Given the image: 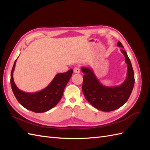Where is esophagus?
<instances>
[{"label":"esophagus","instance_id":"1","mask_svg":"<svg viewBox=\"0 0 150 150\" xmlns=\"http://www.w3.org/2000/svg\"><path fill=\"white\" fill-rule=\"evenodd\" d=\"M74 72H75V73H77V74H78V73H79L80 72V69H79V67H75L74 68Z\"/></svg>","mask_w":150,"mask_h":150}]
</instances>
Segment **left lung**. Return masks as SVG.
Instances as JSON below:
<instances>
[{
  "label": "left lung",
  "instance_id": "1",
  "mask_svg": "<svg viewBox=\"0 0 150 150\" xmlns=\"http://www.w3.org/2000/svg\"><path fill=\"white\" fill-rule=\"evenodd\" d=\"M117 46L124 48L121 42ZM127 64L126 78L121 85L106 86L102 84L95 75L91 68L81 67L84 74L82 89L85 98L92 106L102 111H111L118 109L128 101L134 84V75L132 65L128 54L121 49Z\"/></svg>",
  "mask_w": 150,
  "mask_h": 150
}]
</instances>
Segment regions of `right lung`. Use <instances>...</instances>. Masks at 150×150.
<instances>
[{"instance_id":"obj_1","label":"right lung","mask_w":150,"mask_h":150,"mask_svg":"<svg viewBox=\"0 0 150 150\" xmlns=\"http://www.w3.org/2000/svg\"><path fill=\"white\" fill-rule=\"evenodd\" d=\"M17 59L11 71V84L13 93L18 102L25 108L35 112H46L54 108L61 100L73 70L71 69L64 73L56 74L51 83L41 91L35 93H26L18 88L13 81V72Z\"/></svg>"}]
</instances>
